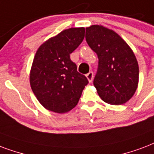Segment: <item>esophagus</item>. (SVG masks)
Segmentation results:
<instances>
[{
	"label": "esophagus",
	"instance_id": "34e87169",
	"mask_svg": "<svg viewBox=\"0 0 154 154\" xmlns=\"http://www.w3.org/2000/svg\"><path fill=\"white\" fill-rule=\"evenodd\" d=\"M86 77H87L89 82H92L93 79H94V73H93V72H90L89 73H87Z\"/></svg>",
	"mask_w": 154,
	"mask_h": 154
}]
</instances>
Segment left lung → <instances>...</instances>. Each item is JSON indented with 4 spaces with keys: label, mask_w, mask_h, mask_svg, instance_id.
<instances>
[{
    "label": "left lung",
    "mask_w": 154,
    "mask_h": 154,
    "mask_svg": "<svg viewBox=\"0 0 154 154\" xmlns=\"http://www.w3.org/2000/svg\"><path fill=\"white\" fill-rule=\"evenodd\" d=\"M85 39L98 58L94 85L102 100L121 105L134 95L139 82V66L128 44L114 30L103 26L85 28Z\"/></svg>",
    "instance_id": "1"
}]
</instances>
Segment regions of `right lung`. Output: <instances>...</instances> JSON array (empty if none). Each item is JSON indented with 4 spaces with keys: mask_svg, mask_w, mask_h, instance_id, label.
<instances>
[{
    "mask_svg": "<svg viewBox=\"0 0 154 154\" xmlns=\"http://www.w3.org/2000/svg\"><path fill=\"white\" fill-rule=\"evenodd\" d=\"M84 37V27L69 28L45 41L35 53L30 72V87L48 111L60 114L71 111L89 83L70 60V54Z\"/></svg>",
    "mask_w": 154,
    "mask_h": 154,
    "instance_id": "add662e5",
    "label": "right lung"
}]
</instances>
